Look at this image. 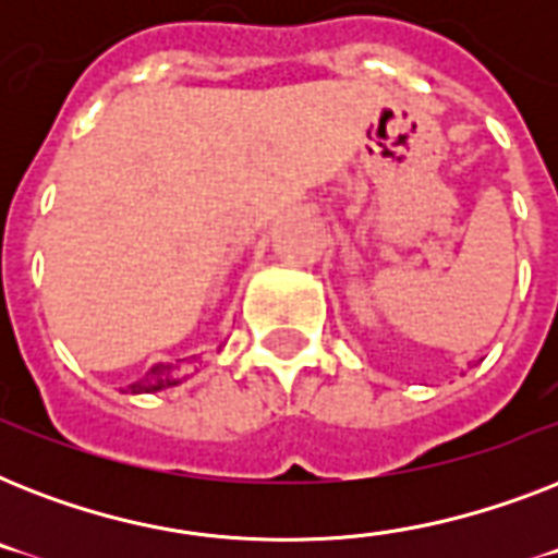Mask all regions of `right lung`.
Returning a JSON list of instances; mask_svg holds the SVG:
<instances>
[{
    "instance_id": "1",
    "label": "right lung",
    "mask_w": 558,
    "mask_h": 558,
    "mask_svg": "<svg viewBox=\"0 0 558 558\" xmlns=\"http://www.w3.org/2000/svg\"><path fill=\"white\" fill-rule=\"evenodd\" d=\"M182 379L185 376H179V365H173V362H159V365H153L150 371L144 373L142 379L130 385V393H159L165 388L182 385Z\"/></svg>"
}]
</instances>
